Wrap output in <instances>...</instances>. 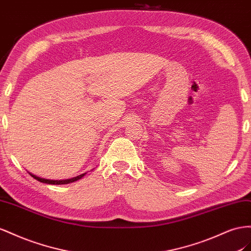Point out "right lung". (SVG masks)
Here are the masks:
<instances>
[{
    "label": "right lung",
    "mask_w": 251,
    "mask_h": 251,
    "mask_svg": "<svg viewBox=\"0 0 251 251\" xmlns=\"http://www.w3.org/2000/svg\"><path fill=\"white\" fill-rule=\"evenodd\" d=\"M33 178H35V180L41 182V183H45V184H51V185H63V184H69V183H73V182H75L77 180H80V178H82L85 175V174H82L80 176H76L75 177H71V178H66V180H49V178H44V177H41V176H35L31 173H28Z\"/></svg>",
    "instance_id": "1"
}]
</instances>
